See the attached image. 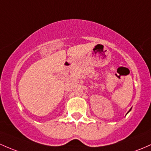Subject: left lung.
<instances>
[{
    "mask_svg": "<svg viewBox=\"0 0 151 151\" xmlns=\"http://www.w3.org/2000/svg\"><path fill=\"white\" fill-rule=\"evenodd\" d=\"M131 109H132V108H131ZM131 109H130L129 110V111H130V110H131ZM129 112H128V113H129Z\"/></svg>",
    "mask_w": 151,
    "mask_h": 151,
    "instance_id": "left-lung-1",
    "label": "left lung"
}]
</instances>
